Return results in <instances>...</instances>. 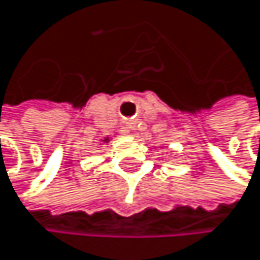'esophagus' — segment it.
<instances>
[{"mask_svg":"<svg viewBox=\"0 0 260 260\" xmlns=\"http://www.w3.org/2000/svg\"><path fill=\"white\" fill-rule=\"evenodd\" d=\"M134 124H136V123H134V121H133V123H129V127H131V129H134V127H136V126H134Z\"/></svg>","mask_w":260,"mask_h":260,"instance_id":"34e87169","label":"esophagus"}]
</instances>
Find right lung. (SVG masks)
I'll use <instances>...</instances> for the list:
<instances>
[{"instance_id": "1", "label": "right lung", "mask_w": 260, "mask_h": 260, "mask_svg": "<svg viewBox=\"0 0 260 260\" xmlns=\"http://www.w3.org/2000/svg\"><path fill=\"white\" fill-rule=\"evenodd\" d=\"M102 142H106V143H107V142H109V137H106V139H104V140H102Z\"/></svg>"}]
</instances>
